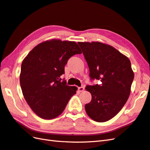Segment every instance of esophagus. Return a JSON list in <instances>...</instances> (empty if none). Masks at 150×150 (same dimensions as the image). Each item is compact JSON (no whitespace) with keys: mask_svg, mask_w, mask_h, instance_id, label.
<instances>
[{"mask_svg":"<svg viewBox=\"0 0 150 150\" xmlns=\"http://www.w3.org/2000/svg\"><path fill=\"white\" fill-rule=\"evenodd\" d=\"M78 90L79 91V92H83L84 90H85V88L83 87V86H81V87H79L78 88Z\"/></svg>","mask_w":150,"mask_h":150,"instance_id":"34e87169","label":"esophagus"}]
</instances>
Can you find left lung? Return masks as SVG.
Instances as JSON below:
<instances>
[{"label": "left lung", "instance_id": "1", "mask_svg": "<svg viewBox=\"0 0 150 150\" xmlns=\"http://www.w3.org/2000/svg\"><path fill=\"white\" fill-rule=\"evenodd\" d=\"M92 79L100 85L86 86L92 100L85 105L90 118L98 122L111 120L120 111L130 93L134 74L129 58L114 47L100 42H78Z\"/></svg>", "mask_w": 150, "mask_h": 150}]
</instances>
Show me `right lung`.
Listing matches in <instances>:
<instances>
[{"instance_id":"add662e5","label":"right lung","mask_w":150,"mask_h":150,"mask_svg":"<svg viewBox=\"0 0 150 150\" xmlns=\"http://www.w3.org/2000/svg\"><path fill=\"white\" fill-rule=\"evenodd\" d=\"M82 52L74 41L51 39L34 47L24 58L20 82L25 100L40 118L61 115L78 88L61 81L67 60Z\"/></svg>"}]
</instances>
